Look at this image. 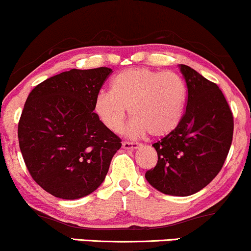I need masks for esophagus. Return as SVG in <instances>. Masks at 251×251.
Masks as SVG:
<instances>
[{"label": "esophagus", "mask_w": 251, "mask_h": 251, "mask_svg": "<svg viewBox=\"0 0 251 251\" xmlns=\"http://www.w3.org/2000/svg\"><path fill=\"white\" fill-rule=\"evenodd\" d=\"M141 144L138 143H132V142H123L122 143V148L126 150H135L140 147Z\"/></svg>", "instance_id": "34e87169"}]
</instances>
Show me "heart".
Listing matches in <instances>:
<instances>
[{
	"label": "heart",
	"mask_w": 251,
	"mask_h": 251,
	"mask_svg": "<svg viewBox=\"0 0 251 251\" xmlns=\"http://www.w3.org/2000/svg\"><path fill=\"white\" fill-rule=\"evenodd\" d=\"M185 102L187 87L176 73L132 68L111 79L110 93L95 97L93 111L108 130L120 132L129 109L131 134L148 131L152 137H163L181 123Z\"/></svg>",
	"instance_id": "1"
}]
</instances>
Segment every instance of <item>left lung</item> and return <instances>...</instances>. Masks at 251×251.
<instances>
[{"instance_id": "obj_1", "label": "left lung", "mask_w": 251, "mask_h": 251, "mask_svg": "<svg viewBox=\"0 0 251 251\" xmlns=\"http://www.w3.org/2000/svg\"><path fill=\"white\" fill-rule=\"evenodd\" d=\"M178 67L187 84V108L177 128L152 144L158 161L146 178L166 195L189 196L222 169L231 146L234 119L217 84L185 64Z\"/></svg>"}]
</instances>
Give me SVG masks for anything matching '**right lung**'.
<instances>
[{
  "mask_svg": "<svg viewBox=\"0 0 251 251\" xmlns=\"http://www.w3.org/2000/svg\"><path fill=\"white\" fill-rule=\"evenodd\" d=\"M111 72L72 69L47 78L26 99L19 122L20 149L31 177L52 196L76 200L95 191L122 146L93 111Z\"/></svg>",
  "mask_w": 251,
  "mask_h": 251,
  "instance_id": "1",
  "label": "right lung"
}]
</instances>
